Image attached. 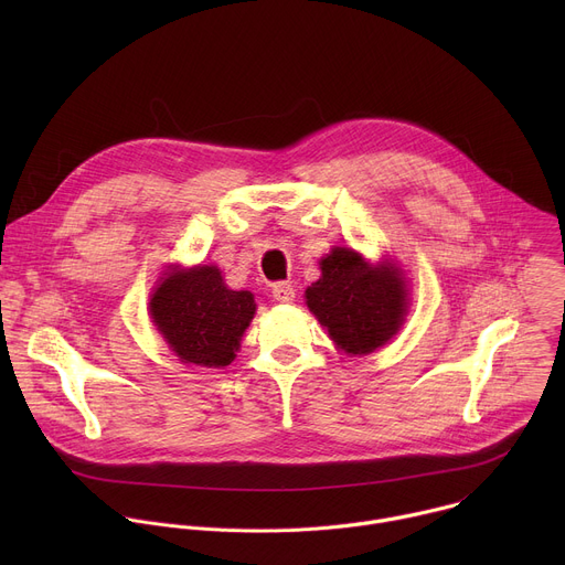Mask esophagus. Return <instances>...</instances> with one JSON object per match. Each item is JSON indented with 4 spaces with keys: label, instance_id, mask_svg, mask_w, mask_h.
<instances>
[{
    "label": "esophagus",
    "instance_id": "34e87169",
    "mask_svg": "<svg viewBox=\"0 0 565 565\" xmlns=\"http://www.w3.org/2000/svg\"><path fill=\"white\" fill-rule=\"evenodd\" d=\"M273 297L279 301V303H292L295 301V288L286 281H279L273 286Z\"/></svg>",
    "mask_w": 565,
    "mask_h": 565
}]
</instances>
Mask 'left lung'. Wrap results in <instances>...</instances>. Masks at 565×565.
Returning <instances> with one entry per match:
<instances>
[{
  "label": "left lung",
  "mask_w": 565,
  "mask_h": 565,
  "mask_svg": "<svg viewBox=\"0 0 565 565\" xmlns=\"http://www.w3.org/2000/svg\"><path fill=\"white\" fill-rule=\"evenodd\" d=\"M321 277L306 288V306L349 355H369L405 324L409 290L395 264H369L353 248H333Z\"/></svg>",
  "instance_id": "obj_1"
}]
</instances>
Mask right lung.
Here are the masks:
<instances>
[{"label": "right lung", "instance_id": "right-lung-1", "mask_svg": "<svg viewBox=\"0 0 565 565\" xmlns=\"http://www.w3.org/2000/svg\"><path fill=\"white\" fill-rule=\"evenodd\" d=\"M250 290L225 286L216 266H168L149 297V315L170 351L205 369L227 366L255 317Z\"/></svg>", "mask_w": 565, "mask_h": 565}]
</instances>
